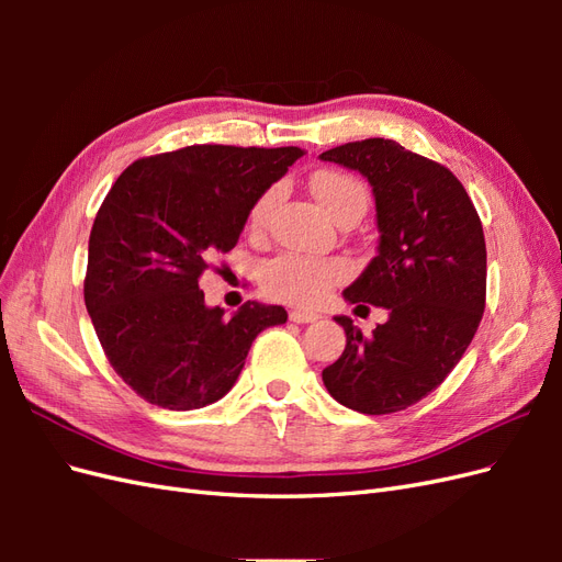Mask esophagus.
Instances as JSON below:
<instances>
[{
  "label": "esophagus",
  "mask_w": 562,
  "mask_h": 562,
  "mask_svg": "<svg viewBox=\"0 0 562 562\" xmlns=\"http://www.w3.org/2000/svg\"><path fill=\"white\" fill-rule=\"evenodd\" d=\"M291 321H293V323H314V321H318V314H316V312H300V310H293V312H291Z\"/></svg>",
  "instance_id": "1"
}]
</instances>
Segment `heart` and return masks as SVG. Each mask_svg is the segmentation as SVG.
I'll use <instances>...</instances> for the list:
<instances>
[{"mask_svg":"<svg viewBox=\"0 0 562 562\" xmlns=\"http://www.w3.org/2000/svg\"><path fill=\"white\" fill-rule=\"evenodd\" d=\"M312 190L337 223L347 217H363L368 209V187L356 176L323 171L312 178ZM274 203L277 190H267L252 203L248 213V227L252 232H260L267 225ZM345 274V265L337 260H314L300 252H281L262 267V288L274 300L297 304V307H314L328 297Z\"/></svg>","mask_w":562,"mask_h":562,"instance_id":"heart-1","label":"heart"}]
</instances>
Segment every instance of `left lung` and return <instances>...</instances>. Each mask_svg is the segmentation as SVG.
<instances>
[{
  "label": "left lung",
  "mask_w": 562,
  "mask_h": 562,
  "mask_svg": "<svg viewBox=\"0 0 562 562\" xmlns=\"http://www.w3.org/2000/svg\"><path fill=\"white\" fill-rule=\"evenodd\" d=\"M321 159L372 184L380 246L345 297L389 312L370 337L335 316L347 347L323 384L356 413H401L450 375L479 330L487 288L481 217L450 168L394 140L345 143Z\"/></svg>",
  "instance_id": "1"
}]
</instances>
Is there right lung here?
Segmentation results:
<instances>
[{
	"label": "right lung",
	"mask_w": 562,
	"mask_h": 562,
	"mask_svg": "<svg viewBox=\"0 0 562 562\" xmlns=\"http://www.w3.org/2000/svg\"><path fill=\"white\" fill-rule=\"evenodd\" d=\"M302 155L190 145L133 161L112 184L89 236L83 302L110 366L147 403L194 411L223 398L252 339L285 323L283 307L258 302L225 318L199 279Z\"/></svg>",
	"instance_id": "1"
}]
</instances>
